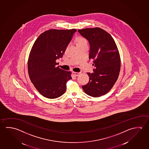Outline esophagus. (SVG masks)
I'll return each mask as SVG.
<instances>
[{
    "label": "esophagus",
    "mask_w": 149,
    "mask_h": 149,
    "mask_svg": "<svg viewBox=\"0 0 149 149\" xmlns=\"http://www.w3.org/2000/svg\"><path fill=\"white\" fill-rule=\"evenodd\" d=\"M73 75L74 76H77L79 75V74H80V73H79V72H73Z\"/></svg>",
    "instance_id": "obj_1"
}]
</instances>
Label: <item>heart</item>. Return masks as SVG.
Instances as JSON below:
<instances>
[{
	"label": "heart",
	"mask_w": 149,
	"mask_h": 149,
	"mask_svg": "<svg viewBox=\"0 0 149 149\" xmlns=\"http://www.w3.org/2000/svg\"><path fill=\"white\" fill-rule=\"evenodd\" d=\"M76 45L77 46L84 45V44H87V40L85 38L83 37L79 36L77 37L76 38Z\"/></svg>",
	"instance_id": "b5f03b06"
}]
</instances>
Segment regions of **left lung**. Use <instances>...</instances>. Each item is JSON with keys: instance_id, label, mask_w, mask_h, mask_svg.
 I'll use <instances>...</instances> for the list:
<instances>
[{"instance_id": "1", "label": "left lung", "mask_w": 149, "mask_h": 149, "mask_svg": "<svg viewBox=\"0 0 149 149\" xmlns=\"http://www.w3.org/2000/svg\"><path fill=\"white\" fill-rule=\"evenodd\" d=\"M90 44L89 59L93 60L95 68L87 73L89 81L83 86L84 92L99 97L110 91L117 81L120 70V58L117 46L111 35L99 27L78 29Z\"/></svg>"}]
</instances>
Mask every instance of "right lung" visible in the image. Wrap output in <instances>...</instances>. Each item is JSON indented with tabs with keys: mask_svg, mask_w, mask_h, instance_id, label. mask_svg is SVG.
I'll return each mask as SVG.
<instances>
[{
	"mask_svg": "<svg viewBox=\"0 0 149 149\" xmlns=\"http://www.w3.org/2000/svg\"><path fill=\"white\" fill-rule=\"evenodd\" d=\"M76 29H51L40 35L29 53V78L37 91L49 99L58 98L66 90L71 72L57 66Z\"/></svg>",
	"mask_w": 149,
	"mask_h": 149,
	"instance_id": "right-lung-1",
	"label": "right lung"
}]
</instances>
